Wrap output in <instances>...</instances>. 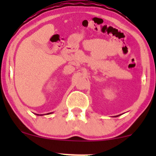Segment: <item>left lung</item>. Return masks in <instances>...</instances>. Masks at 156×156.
<instances>
[{"label":"left lung","instance_id":"8db88e82","mask_svg":"<svg viewBox=\"0 0 156 156\" xmlns=\"http://www.w3.org/2000/svg\"><path fill=\"white\" fill-rule=\"evenodd\" d=\"M116 116H117V115H116Z\"/></svg>","mask_w":156,"mask_h":156}]
</instances>
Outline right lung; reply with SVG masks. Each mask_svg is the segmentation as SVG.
Segmentation results:
<instances>
[{
  "label": "right lung",
  "mask_w": 156,
  "mask_h": 156,
  "mask_svg": "<svg viewBox=\"0 0 156 156\" xmlns=\"http://www.w3.org/2000/svg\"><path fill=\"white\" fill-rule=\"evenodd\" d=\"M50 113H52V112H50ZM48 114H50V113H48ZM36 115H38V114H36Z\"/></svg>",
  "instance_id": "add662e5"
}]
</instances>
